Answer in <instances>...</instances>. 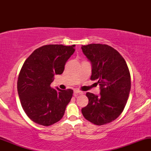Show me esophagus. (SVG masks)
<instances>
[{"instance_id": "34e87169", "label": "esophagus", "mask_w": 151, "mask_h": 151, "mask_svg": "<svg viewBox=\"0 0 151 151\" xmlns=\"http://www.w3.org/2000/svg\"><path fill=\"white\" fill-rule=\"evenodd\" d=\"M82 93H83L82 91H79V90H77V89H74V95L82 94Z\"/></svg>"}]
</instances>
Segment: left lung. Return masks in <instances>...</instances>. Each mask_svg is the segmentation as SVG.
Segmentation results:
<instances>
[{
	"label": "left lung",
	"mask_w": 151,
	"mask_h": 151,
	"mask_svg": "<svg viewBox=\"0 0 151 151\" xmlns=\"http://www.w3.org/2000/svg\"><path fill=\"white\" fill-rule=\"evenodd\" d=\"M91 65V80H97L100 93L87 92L89 103L81 109L86 120L104 125L117 119L124 111L131 90V76L126 62L113 47L107 45H81Z\"/></svg>",
	"instance_id": "obj_1"
}]
</instances>
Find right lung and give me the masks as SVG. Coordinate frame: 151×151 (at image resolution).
Wrapping results in <instances>:
<instances>
[{
	"label": "right lung",
	"instance_id": "1",
	"mask_svg": "<svg viewBox=\"0 0 151 151\" xmlns=\"http://www.w3.org/2000/svg\"><path fill=\"white\" fill-rule=\"evenodd\" d=\"M75 45H47L36 49L22 65L18 79V93L24 111L32 121L48 126L63 117L73 90L50 86L54 76L61 74Z\"/></svg>",
	"mask_w": 151,
	"mask_h": 151
}]
</instances>
